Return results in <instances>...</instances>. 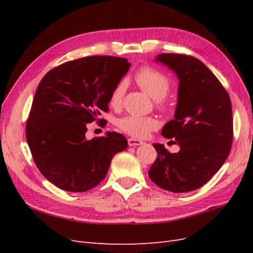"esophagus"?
I'll return each mask as SVG.
<instances>
[{"label":"esophagus","mask_w":253,"mask_h":253,"mask_svg":"<svg viewBox=\"0 0 253 253\" xmlns=\"http://www.w3.org/2000/svg\"><path fill=\"white\" fill-rule=\"evenodd\" d=\"M127 143L129 147H136V145H140L142 144L143 142L139 139H136V138H128L127 139Z\"/></svg>","instance_id":"1"}]
</instances>
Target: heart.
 <instances>
[{"mask_svg":"<svg viewBox=\"0 0 253 253\" xmlns=\"http://www.w3.org/2000/svg\"><path fill=\"white\" fill-rule=\"evenodd\" d=\"M135 80L139 87L144 90L154 100L162 102L166 95L169 93L170 80L167 76L152 67H141L135 76ZM126 93V82H119L113 89L110 97V104L113 108L120 106ZM117 126L125 133L134 137H145L153 129L157 128L158 121L153 117L126 115L118 119Z\"/></svg>","mask_w":253,"mask_h":253,"instance_id":"heart-1","label":"heart"}]
</instances>
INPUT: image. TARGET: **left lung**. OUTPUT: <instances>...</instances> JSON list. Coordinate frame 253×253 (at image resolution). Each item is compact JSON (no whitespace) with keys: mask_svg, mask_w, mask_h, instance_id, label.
<instances>
[{"mask_svg":"<svg viewBox=\"0 0 253 253\" xmlns=\"http://www.w3.org/2000/svg\"><path fill=\"white\" fill-rule=\"evenodd\" d=\"M155 62L169 67L179 81L174 119L162 129L166 138L175 139L179 151L170 153L164 144L153 143L157 158L148 174L164 190L190 192L208 182L230 153L231 101L215 75L198 59L160 53Z\"/></svg>","mask_w":253,"mask_h":253,"instance_id":"1","label":"left lung"}]
</instances>
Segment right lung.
Segmentation results:
<instances>
[{
    "mask_svg": "<svg viewBox=\"0 0 253 253\" xmlns=\"http://www.w3.org/2000/svg\"><path fill=\"white\" fill-rule=\"evenodd\" d=\"M125 58L91 56L44 76L26 124V140L42 175L68 192H86L108 174L112 158L127 148L117 132L87 140L86 124L109 111L115 86L129 70Z\"/></svg>",
    "mask_w": 253,
    "mask_h": 253,
    "instance_id": "1",
    "label": "right lung"
}]
</instances>
